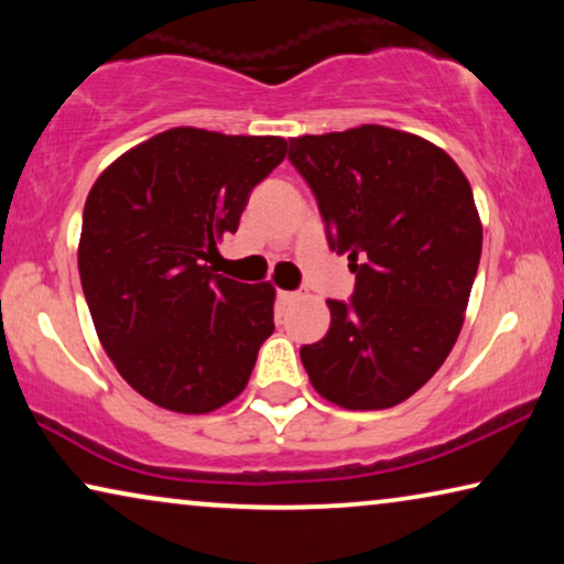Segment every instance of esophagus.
Masks as SVG:
<instances>
[{
    "label": "esophagus",
    "mask_w": 564,
    "mask_h": 564,
    "mask_svg": "<svg viewBox=\"0 0 564 564\" xmlns=\"http://www.w3.org/2000/svg\"><path fill=\"white\" fill-rule=\"evenodd\" d=\"M276 300H280V305H290V303H295V300H297V292L280 290V292H276Z\"/></svg>",
    "instance_id": "esophagus-1"
}]
</instances>
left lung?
Here are the masks:
<instances>
[{
	"label": "left lung",
	"mask_w": 564,
	"mask_h": 564,
	"mask_svg": "<svg viewBox=\"0 0 564 564\" xmlns=\"http://www.w3.org/2000/svg\"><path fill=\"white\" fill-rule=\"evenodd\" d=\"M330 249L357 274L351 303L300 349L311 384L346 411H382L421 390L449 357L482 251L473 187L426 138L384 126L290 138Z\"/></svg>",
	"instance_id": "1"
}]
</instances>
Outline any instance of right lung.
<instances>
[{
    "label": "right lung",
    "instance_id": "add662e5",
    "mask_svg": "<svg viewBox=\"0 0 564 564\" xmlns=\"http://www.w3.org/2000/svg\"><path fill=\"white\" fill-rule=\"evenodd\" d=\"M284 156L280 135L182 126L133 145L89 189L84 297L115 369L153 405L213 413L249 382L274 330L276 290L213 274L205 261Z\"/></svg>",
    "mask_w": 564,
    "mask_h": 564
}]
</instances>
